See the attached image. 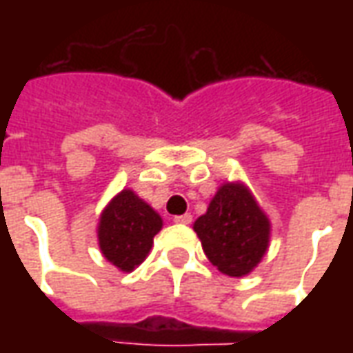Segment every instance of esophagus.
<instances>
[{
	"mask_svg": "<svg viewBox=\"0 0 353 353\" xmlns=\"http://www.w3.org/2000/svg\"><path fill=\"white\" fill-rule=\"evenodd\" d=\"M174 221L181 223V225H189L192 221V215L191 214H183V215H176L174 217Z\"/></svg>",
	"mask_w": 353,
	"mask_h": 353,
	"instance_id": "1",
	"label": "esophagus"
}]
</instances>
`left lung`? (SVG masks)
<instances>
[{
  "instance_id": "1",
  "label": "left lung",
  "mask_w": 353,
  "mask_h": 353,
  "mask_svg": "<svg viewBox=\"0 0 353 353\" xmlns=\"http://www.w3.org/2000/svg\"><path fill=\"white\" fill-rule=\"evenodd\" d=\"M202 250L217 270L245 276L259 265L268 248L270 223L250 191L240 183H225L194 221Z\"/></svg>"
}]
</instances>
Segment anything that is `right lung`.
Instances as JSON below:
<instances>
[{
	"instance_id": "right-lung-1",
	"label": "right lung",
	"mask_w": 353,
	"mask_h": 353,
	"mask_svg": "<svg viewBox=\"0 0 353 353\" xmlns=\"http://www.w3.org/2000/svg\"><path fill=\"white\" fill-rule=\"evenodd\" d=\"M161 229V215L153 208L132 191L119 192L100 217V250L109 263L130 272L143 263Z\"/></svg>"
}]
</instances>
